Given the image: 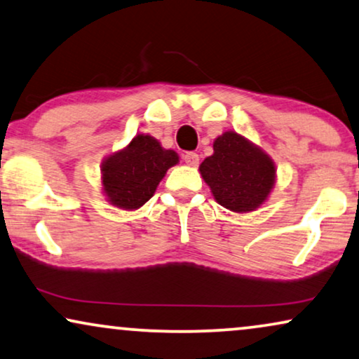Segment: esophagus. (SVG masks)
Masks as SVG:
<instances>
[{
	"instance_id": "obj_1",
	"label": "esophagus",
	"mask_w": 359,
	"mask_h": 359,
	"mask_svg": "<svg viewBox=\"0 0 359 359\" xmlns=\"http://www.w3.org/2000/svg\"><path fill=\"white\" fill-rule=\"evenodd\" d=\"M182 159L185 164H189V165H198V161H200L197 152H185V154L182 156Z\"/></svg>"
}]
</instances>
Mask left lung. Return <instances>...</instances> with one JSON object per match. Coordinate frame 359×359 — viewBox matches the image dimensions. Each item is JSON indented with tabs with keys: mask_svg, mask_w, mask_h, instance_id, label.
Segmentation results:
<instances>
[{
	"mask_svg": "<svg viewBox=\"0 0 359 359\" xmlns=\"http://www.w3.org/2000/svg\"><path fill=\"white\" fill-rule=\"evenodd\" d=\"M200 174L215 200L236 213L259 208L276 182L271 157L235 131L215 140L213 154L200 164Z\"/></svg>",
	"mask_w": 359,
	"mask_h": 359,
	"instance_id": "obj_1",
	"label": "left lung"
}]
</instances>
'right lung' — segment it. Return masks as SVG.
<instances>
[{
  "mask_svg": "<svg viewBox=\"0 0 359 359\" xmlns=\"http://www.w3.org/2000/svg\"><path fill=\"white\" fill-rule=\"evenodd\" d=\"M177 162L179 156L175 151L164 149L149 135H137L124 149L103 161V192L114 207L140 208L154 195L167 169Z\"/></svg>",
  "mask_w": 359,
  "mask_h": 359,
  "instance_id": "right-lung-1",
  "label": "right lung"
}]
</instances>
